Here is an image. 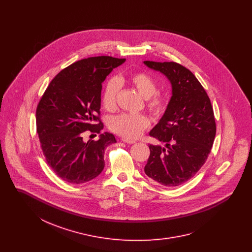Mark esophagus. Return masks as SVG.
Segmentation results:
<instances>
[{
  "label": "esophagus",
  "instance_id": "obj_1",
  "mask_svg": "<svg viewBox=\"0 0 252 252\" xmlns=\"http://www.w3.org/2000/svg\"><path fill=\"white\" fill-rule=\"evenodd\" d=\"M122 141H123L124 143H126V144H135V141H132V140H127V139H122Z\"/></svg>",
  "mask_w": 252,
  "mask_h": 252
}]
</instances>
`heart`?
Returning a JSON list of instances; mask_svg holds the SVG:
<instances>
[{
    "instance_id": "heart-1",
    "label": "heart",
    "mask_w": 252,
    "mask_h": 252,
    "mask_svg": "<svg viewBox=\"0 0 252 252\" xmlns=\"http://www.w3.org/2000/svg\"><path fill=\"white\" fill-rule=\"evenodd\" d=\"M129 83L147 100V108L157 116L161 115L167 106L165 97L157 93L156 81L145 72L133 73L128 78ZM120 90L117 78L109 79L105 86L102 102L105 108L112 110L116 106V99ZM149 126V120L144 114L121 113L109 119L108 126L116 134L126 139L138 138Z\"/></svg>"
}]
</instances>
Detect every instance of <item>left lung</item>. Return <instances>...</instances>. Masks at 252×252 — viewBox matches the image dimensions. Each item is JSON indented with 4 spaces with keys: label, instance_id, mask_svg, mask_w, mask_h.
Wrapping results in <instances>:
<instances>
[{
    "label": "left lung",
    "instance_id": "left-lung-1",
    "mask_svg": "<svg viewBox=\"0 0 252 252\" xmlns=\"http://www.w3.org/2000/svg\"><path fill=\"white\" fill-rule=\"evenodd\" d=\"M164 74L172 96L164 114L149 135L164 144L149 145L145 174L158 183L175 187L192 178L202 167L216 137L214 109L194 74L176 62L144 61Z\"/></svg>",
    "mask_w": 252,
    "mask_h": 252
}]
</instances>
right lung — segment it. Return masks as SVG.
<instances>
[{
    "mask_svg": "<svg viewBox=\"0 0 252 252\" xmlns=\"http://www.w3.org/2000/svg\"><path fill=\"white\" fill-rule=\"evenodd\" d=\"M125 61L106 56L78 60L59 72L41 97L36 132L50 167L62 180L81 184L95 179L105 167V148L116 143L115 137L105 132L98 141L86 143L83 135L103 129L102 83Z\"/></svg>",
    "mask_w": 252,
    "mask_h": 252,
    "instance_id": "add662e5",
    "label": "right lung"
}]
</instances>
